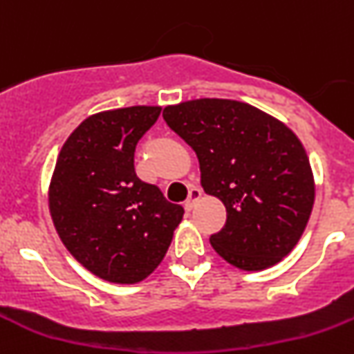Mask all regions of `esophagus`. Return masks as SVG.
<instances>
[{
  "label": "esophagus",
  "mask_w": 354,
  "mask_h": 354,
  "mask_svg": "<svg viewBox=\"0 0 354 354\" xmlns=\"http://www.w3.org/2000/svg\"><path fill=\"white\" fill-rule=\"evenodd\" d=\"M201 196H203V192H201V188L197 187H192L190 190H188V199L185 201V209L190 211L194 206H196L197 201L201 199Z\"/></svg>",
  "instance_id": "1"
}]
</instances>
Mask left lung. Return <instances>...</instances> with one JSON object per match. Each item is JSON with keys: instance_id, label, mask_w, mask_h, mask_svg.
Here are the masks:
<instances>
[{"instance_id": "1", "label": "left lung", "mask_w": 354, "mask_h": 354, "mask_svg": "<svg viewBox=\"0 0 354 354\" xmlns=\"http://www.w3.org/2000/svg\"><path fill=\"white\" fill-rule=\"evenodd\" d=\"M162 117L196 151L204 192L227 209L223 229L209 237L214 252L243 270L281 262L315 204V178L299 138L277 118L232 99L180 102Z\"/></svg>"}]
</instances>
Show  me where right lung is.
Masks as SVG:
<instances>
[{"label": "right lung", "mask_w": 354, "mask_h": 354, "mask_svg": "<svg viewBox=\"0 0 354 354\" xmlns=\"http://www.w3.org/2000/svg\"><path fill=\"white\" fill-rule=\"evenodd\" d=\"M160 106H131L85 118L57 157L48 206L59 237L82 266L122 285L157 269L183 207L134 171L138 141Z\"/></svg>", "instance_id": "obj_1"}]
</instances>
